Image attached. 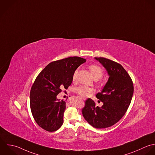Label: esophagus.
Listing matches in <instances>:
<instances>
[{
  "instance_id": "esophagus-1",
  "label": "esophagus",
  "mask_w": 155,
  "mask_h": 155,
  "mask_svg": "<svg viewBox=\"0 0 155 155\" xmlns=\"http://www.w3.org/2000/svg\"><path fill=\"white\" fill-rule=\"evenodd\" d=\"M81 99H82V100H86V98H84V97H82V98H81Z\"/></svg>"
}]
</instances>
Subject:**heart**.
Returning a JSON list of instances; mask_svg holds the SVG:
<instances>
[{
    "instance_id": "b5f03b06",
    "label": "heart",
    "mask_w": 155,
    "mask_h": 155,
    "mask_svg": "<svg viewBox=\"0 0 155 155\" xmlns=\"http://www.w3.org/2000/svg\"><path fill=\"white\" fill-rule=\"evenodd\" d=\"M89 69L91 71V73L92 75L93 76L94 78L96 80H99L101 78L103 75V69H102L101 67L97 64H91L89 66ZM77 71L76 70L74 74H73V80H75L77 77ZM75 92L78 94L81 97H87L89 95L91 92H93V89L88 86H84V85H81L79 86H77L75 89Z\"/></svg>"
}]
</instances>
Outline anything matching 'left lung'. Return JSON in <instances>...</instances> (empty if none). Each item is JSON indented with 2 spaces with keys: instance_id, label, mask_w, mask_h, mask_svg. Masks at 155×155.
I'll list each match as a JSON object with an SVG mask.
<instances>
[{
  "instance_id": "obj_1",
  "label": "left lung",
  "mask_w": 155,
  "mask_h": 155,
  "mask_svg": "<svg viewBox=\"0 0 155 155\" xmlns=\"http://www.w3.org/2000/svg\"><path fill=\"white\" fill-rule=\"evenodd\" d=\"M105 68L109 76L101 92L96 97L103 105L100 107L91 98L82 109L84 119L97 129L109 127L124 115L131 103L134 94L132 78L119 63L103 57H95Z\"/></svg>"
}]
</instances>
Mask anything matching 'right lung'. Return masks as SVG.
I'll use <instances>...</instances> for the list:
<instances>
[{"instance_id": "1", "label": "right lung", "mask_w": 155, "mask_h": 155, "mask_svg": "<svg viewBox=\"0 0 155 155\" xmlns=\"http://www.w3.org/2000/svg\"><path fill=\"white\" fill-rule=\"evenodd\" d=\"M86 61L71 57L52 61L35 78L30 91V107L35 122L43 129L52 132L63 124L66 103L57 96L71 84L74 72Z\"/></svg>"}]
</instances>
